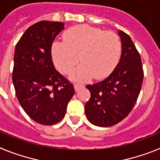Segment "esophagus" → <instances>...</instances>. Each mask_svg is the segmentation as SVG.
<instances>
[{
	"label": "esophagus",
	"instance_id": "obj_1",
	"mask_svg": "<svg viewBox=\"0 0 160 160\" xmlns=\"http://www.w3.org/2000/svg\"><path fill=\"white\" fill-rule=\"evenodd\" d=\"M73 87H74V90H75V91H78L80 89L83 88V87H84V86H82V85L74 84V85H73Z\"/></svg>",
	"mask_w": 160,
	"mask_h": 160
}]
</instances>
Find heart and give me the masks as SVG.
I'll return each instance as SVG.
<instances>
[{
	"label": "heart",
	"instance_id": "b5f03b06",
	"mask_svg": "<svg viewBox=\"0 0 160 160\" xmlns=\"http://www.w3.org/2000/svg\"><path fill=\"white\" fill-rule=\"evenodd\" d=\"M64 42L52 45V58L60 72L67 74L78 62L82 64L73 70L70 79L85 82L93 77L106 78L114 70L122 51L118 35L89 25H78L66 31Z\"/></svg>",
	"mask_w": 160,
	"mask_h": 160
}]
</instances>
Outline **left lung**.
Wrapping results in <instances>:
<instances>
[{"instance_id":"8db88e82","label":"left lung","mask_w":160,"mask_h":160,"mask_svg":"<svg viewBox=\"0 0 160 160\" xmlns=\"http://www.w3.org/2000/svg\"><path fill=\"white\" fill-rule=\"evenodd\" d=\"M122 43L119 62L103 81L88 85L90 98L85 106L89 122L102 128L111 127L128 116L142 87L143 70L140 55L131 38L118 31Z\"/></svg>"}]
</instances>
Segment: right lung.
<instances>
[{
    "label": "right lung",
    "instance_id": "add662e5",
    "mask_svg": "<svg viewBox=\"0 0 160 160\" xmlns=\"http://www.w3.org/2000/svg\"><path fill=\"white\" fill-rule=\"evenodd\" d=\"M62 22L42 21L28 28L15 48L12 83L20 104L35 122L53 125L64 118L73 84L53 66L52 44Z\"/></svg>",
    "mask_w": 160,
    "mask_h": 160
}]
</instances>
